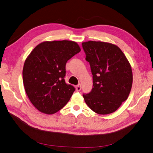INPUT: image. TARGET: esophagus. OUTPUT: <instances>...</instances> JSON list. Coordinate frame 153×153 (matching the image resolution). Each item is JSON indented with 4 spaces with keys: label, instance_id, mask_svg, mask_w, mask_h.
I'll return each instance as SVG.
<instances>
[{
    "label": "esophagus",
    "instance_id": "1",
    "mask_svg": "<svg viewBox=\"0 0 153 153\" xmlns=\"http://www.w3.org/2000/svg\"><path fill=\"white\" fill-rule=\"evenodd\" d=\"M81 89H82V85H81V84H78L76 86V91H80Z\"/></svg>",
    "mask_w": 153,
    "mask_h": 153
}]
</instances>
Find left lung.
Here are the masks:
<instances>
[{"label": "left lung", "instance_id": "obj_1", "mask_svg": "<svg viewBox=\"0 0 153 153\" xmlns=\"http://www.w3.org/2000/svg\"><path fill=\"white\" fill-rule=\"evenodd\" d=\"M85 60L93 75V88L83 94L84 100L99 114L115 112L130 93L133 75L130 64L121 49L101 41L82 43Z\"/></svg>", "mask_w": 153, "mask_h": 153}]
</instances>
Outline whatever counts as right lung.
<instances>
[{
  "instance_id": "right-lung-1",
  "label": "right lung",
  "mask_w": 153,
  "mask_h": 153,
  "mask_svg": "<svg viewBox=\"0 0 153 153\" xmlns=\"http://www.w3.org/2000/svg\"><path fill=\"white\" fill-rule=\"evenodd\" d=\"M80 51L74 41H45L25 60L22 72L25 91L40 112L53 114L69 101L76 89L65 82L66 64Z\"/></svg>"
}]
</instances>
